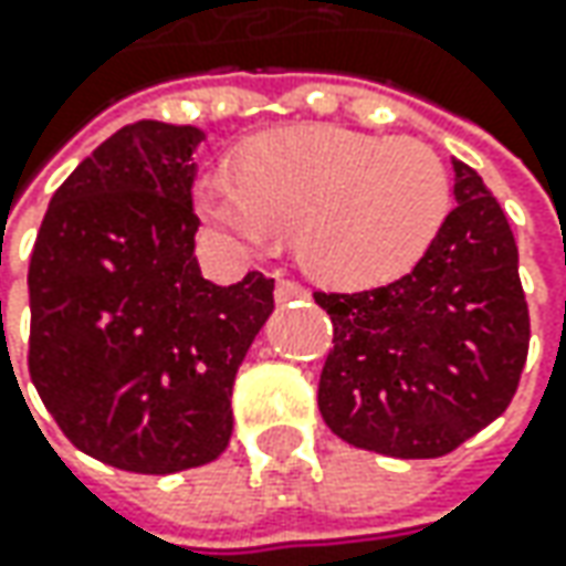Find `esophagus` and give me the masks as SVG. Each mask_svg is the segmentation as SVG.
<instances>
[{"label":"esophagus","instance_id":"esophagus-1","mask_svg":"<svg viewBox=\"0 0 566 566\" xmlns=\"http://www.w3.org/2000/svg\"><path fill=\"white\" fill-rule=\"evenodd\" d=\"M308 290L302 286V283H295V280H280L276 283V290H273V298L283 305V302H305L308 298Z\"/></svg>","mask_w":566,"mask_h":566}]
</instances>
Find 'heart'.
I'll use <instances>...</instances> for the list:
<instances>
[{"label":"heart","instance_id":"heart-1","mask_svg":"<svg viewBox=\"0 0 566 566\" xmlns=\"http://www.w3.org/2000/svg\"><path fill=\"white\" fill-rule=\"evenodd\" d=\"M450 176L416 138H378L343 125L261 135L191 186L195 213L239 245L268 249L298 227L305 268L337 286L406 273L450 213Z\"/></svg>","mask_w":566,"mask_h":566}]
</instances>
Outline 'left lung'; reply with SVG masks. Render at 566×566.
Returning a JSON list of instances; mask_svg holds the SVG:
<instances>
[{
  "instance_id": "8db88e82",
  "label": "left lung",
  "mask_w": 566,
  "mask_h": 566,
  "mask_svg": "<svg viewBox=\"0 0 566 566\" xmlns=\"http://www.w3.org/2000/svg\"><path fill=\"white\" fill-rule=\"evenodd\" d=\"M444 227L412 271L365 293H315L334 321L317 409L346 444L431 460L511 406L530 308L511 223L472 166L453 160Z\"/></svg>"
}]
</instances>
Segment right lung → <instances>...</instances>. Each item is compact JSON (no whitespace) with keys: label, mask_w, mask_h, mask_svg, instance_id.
Wrapping results in <instances>:
<instances>
[{"label":"right lung","mask_w":566,"mask_h":566,"mask_svg":"<svg viewBox=\"0 0 566 566\" xmlns=\"http://www.w3.org/2000/svg\"><path fill=\"white\" fill-rule=\"evenodd\" d=\"M195 125L132 122L59 186L36 232L31 380L99 463L169 475L217 460L232 380L273 312V280L201 276Z\"/></svg>","instance_id":"1"}]
</instances>
